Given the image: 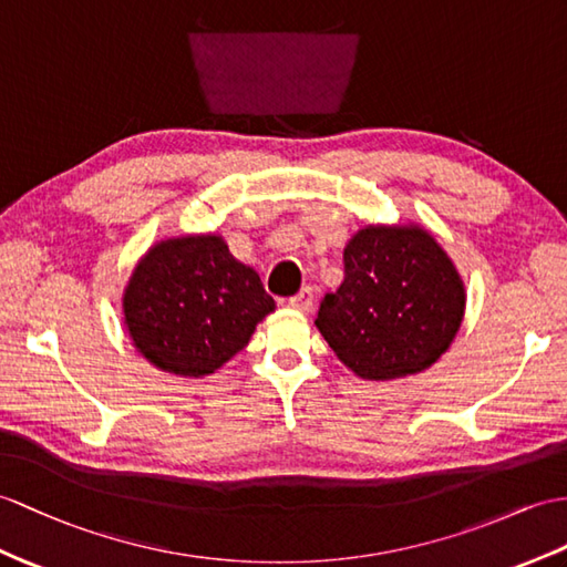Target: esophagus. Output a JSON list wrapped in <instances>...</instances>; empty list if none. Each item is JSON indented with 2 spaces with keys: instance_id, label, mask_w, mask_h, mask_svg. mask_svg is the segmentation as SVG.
<instances>
[{
  "instance_id": "obj_1",
  "label": "esophagus",
  "mask_w": 567,
  "mask_h": 567,
  "mask_svg": "<svg viewBox=\"0 0 567 567\" xmlns=\"http://www.w3.org/2000/svg\"><path fill=\"white\" fill-rule=\"evenodd\" d=\"M288 306L300 312H310L315 306V291L310 286H306L300 293H296L291 300H288Z\"/></svg>"
}]
</instances>
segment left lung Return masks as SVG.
<instances>
[{"label": "left lung", "instance_id": "1", "mask_svg": "<svg viewBox=\"0 0 567 567\" xmlns=\"http://www.w3.org/2000/svg\"><path fill=\"white\" fill-rule=\"evenodd\" d=\"M343 274L339 291L324 296L315 324L358 378L416 375L457 337L464 281L425 228H361L343 250Z\"/></svg>", "mask_w": 567, "mask_h": 567}]
</instances>
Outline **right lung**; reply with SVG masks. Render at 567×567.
I'll use <instances>...</instances> for the list:
<instances>
[{"label": "right lung", "instance_id": "1", "mask_svg": "<svg viewBox=\"0 0 567 567\" xmlns=\"http://www.w3.org/2000/svg\"><path fill=\"white\" fill-rule=\"evenodd\" d=\"M274 308L259 274L216 233L148 247L122 293L134 349L179 378L212 375L228 363Z\"/></svg>", "mask_w": 567, "mask_h": 567}]
</instances>
